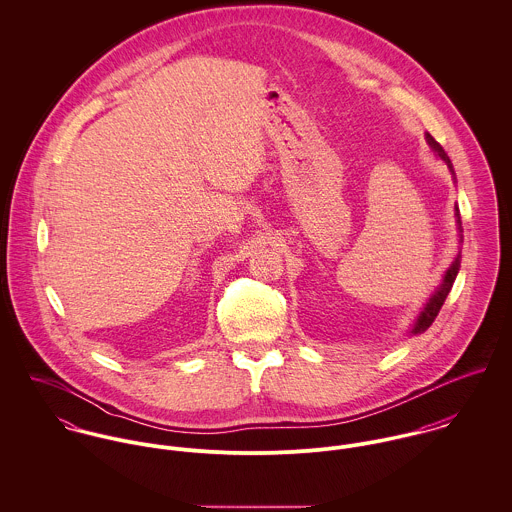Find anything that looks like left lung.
Here are the masks:
<instances>
[{
    "mask_svg": "<svg viewBox=\"0 0 512 512\" xmlns=\"http://www.w3.org/2000/svg\"><path fill=\"white\" fill-rule=\"evenodd\" d=\"M426 142H428L430 149L438 155L439 159L447 165V169L451 171V175H453V179H455L453 165H451L447 153L443 151V147L439 146L438 142H436L430 134H426ZM455 219H457V230H459V242H463V228H461V217H459V209H457V207H455ZM459 268H461V252H457V256L453 258V262H451L449 268L445 270V274H443V278H441V284H439L438 288L428 297V301L424 303V307L420 309L418 317H416L414 323H412L410 335H420V333H424V331L434 323V319L438 317L439 309H441V305H443L447 293L451 292V288H453V282H455V278H457V274H459Z\"/></svg>",
    "mask_w": 512,
    "mask_h": 512,
    "instance_id": "8db88e82",
    "label": "left lung"
}]
</instances>
